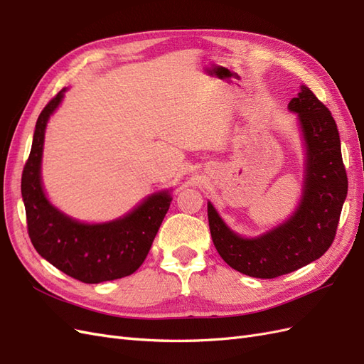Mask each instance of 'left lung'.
<instances>
[{"mask_svg": "<svg viewBox=\"0 0 364 364\" xmlns=\"http://www.w3.org/2000/svg\"><path fill=\"white\" fill-rule=\"evenodd\" d=\"M289 109L299 117L306 144L304 196L294 215L258 238H241L208 203L209 230L220 257L253 278H278L321 258L336 238L348 194L340 136L329 109L306 86Z\"/></svg>", "mask_w": 364, "mask_h": 364, "instance_id": "left-lung-1", "label": "left lung"}]
</instances>
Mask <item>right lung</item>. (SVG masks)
<instances>
[{
	"label": "right lung",
	"mask_w": 364,
	"mask_h": 364,
	"mask_svg": "<svg viewBox=\"0 0 364 364\" xmlns=\"http://www.w3.org/2000/svg\"><path fill=\"white\" fill-rule=\"evenodd\" d=\"M62 97L63 90L42 109L23 170L21 193L28 237L42 258L85 284L129 277L144 262L171 196L167 191L153 194L126 217L102 225L75 222L51 206L41 185V158L47 121Z\"/></svg>",
	"instance_id": "add662e5"
}]
</instances>
